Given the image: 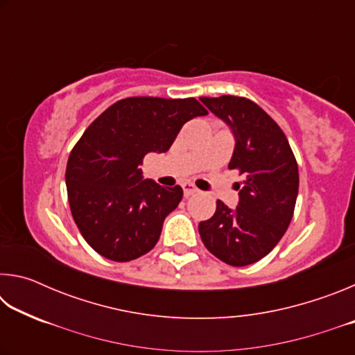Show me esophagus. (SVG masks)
<instances>
[{"mask_svg": "<svg viewBox=\"0 0 355 355\" xmlns=\"http://www.w3.org/2000/svg\"><path fill=\"white\" fill-rule=\"evenodd\" d=\"M183 194H184V197H189V196H192V194H196L197 192V188L192 183H183Z\"/></svg>", "mask_w": 355, "mask_h": 355, "instance_id": "obj_1", "label": "esophagus"}]
</instances>
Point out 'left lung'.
I'll return each mask as SVG.
<instances>
[{
    "label": "left lung",
    "instance_id": "8db88e82",
    "mask_svg": "<svg viewBox=\"0 0 355 355\" xmlns=\"http://www.w3.org/2000/svg\"><path fill=\"white\" fill-rule=\"evenodd\" d=\"M235 137L228 169L244 173L236 208L218 200L199 224L205 248L230 266H248L268 255L290 225L299 171L284 131L254 101L233 95L202 97Z\"/></svg>",
    "mask_w": 355,
    "mask_h": 355
}]
</instances>
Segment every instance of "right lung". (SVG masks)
I'll return each instance as SVG.
<instances>
[{
	"label": "right lung",
	"instance_id": "add662e5",
	"mask_svg": "<svg viewBox=\"0 0 355 355\" xmlns=\"http://www.w3.org/2000/svg\"><path fill=\"white\" fill-rule=\"evenodd\" d=\"M196 98L119 100L89 125L65 171L71 216L91 248L112 261H130L158 243L166 216L183 189L144 178L147 153H164L188 120L207 116Z\"/></svg>",
	"mask_w": 355,
	"mask_h": 355
}]
</instances>
